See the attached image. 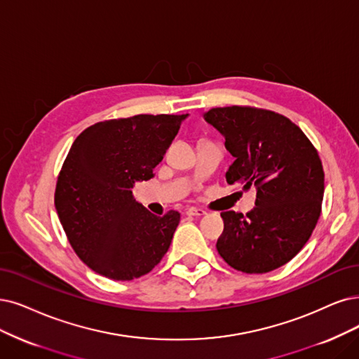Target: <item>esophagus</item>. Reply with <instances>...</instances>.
Segmentation results:
<instances>
[{"instance_id":"esophagus-1","label":"esophagus","mask_w":359,"mask_h":359,"mask_svg":"<svg viewBox=\"0 0 359 359\" xmlns=\"http://www.w3.org/2000/svg\"><path fill=\"white\" fill-rule=\"evenodd\" d=\"M187 215L188 216H204V215H207V211L204 208L189 207V208H187Z\"/></svg>"}]
</instances>
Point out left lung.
I'll use <instances>...</instances> for the list:
<instances>
[{"label": "left lung", "instance_id": "obj_1", "mask_svg": "<svg viewBox=\"0 0 359 359\" xmlns=\"http://www.w3.org/2000/svg\"><path fill=\"white\" fill-rule=\"evenodd\" d=\"M204 119L224 137L235 158L229 184L256 188V207L247 213L224 211L217 251L229 266L264 273L293 259L311 238L321 215L324 170L304 133L272 111L228 106Z\"/></svg>", "mask_w": 359, "mask_h": 359}]
</instances>
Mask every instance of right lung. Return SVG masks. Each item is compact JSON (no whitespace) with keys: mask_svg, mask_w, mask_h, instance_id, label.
I'll use <instances>...</instances> for the list:
<instances>
[{"mask_svg":"<svg viewBox=\"0 0 359 359\" xmlns=\"http://www.w3.org/2000/svg\"><path fill=\"white\" fill-rule=\"evenodd\" d=\"M184 115H135L86 128L57 177L55 205L66 236L90 269L130 281L161 262L180 222L152 215L133 196L176 137Z\"/></svg>","mask_w":359,"mask_h":359,"instance_id":"add662e5","label":"right lung"}]
</instances>
